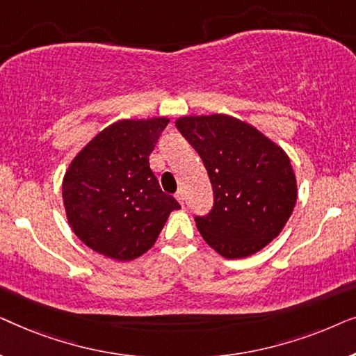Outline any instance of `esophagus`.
Instances as JSON below:
<instances>
[{
  "mask_svg": "<svg viewBox=\"0 0 356 356\" xmlns=\"http://www.w3.org/2000/svg\"><path fill=\"white\" fill-rule=\"evenodd\" d=\"M175 197H177V201L181 204V206H184V194L181 191H178L177 194H175Z\"/></svg>",
  "mask_w": 356,
  "mask_h": 356,
  "instance_id": "obj_1",
  "label": "esophagus"
}]
</instances>
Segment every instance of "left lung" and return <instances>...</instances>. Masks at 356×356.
Instances as JSON below:
<instances>
[{
    "label": "left lung",
    "mask_w": 356,
    "mask_h": 356,
    "mask_svg": "<svg viewBox=\"0 0 356 356\" xmlns=\"http://www.w3.org/2000/svg\"><path fill=\"white\" fill-rule=\"evenodd\" d=\"M177 128L202 159L213 191L196 216L209 246L227 259L251 256L282 232L296 202L290 159L251 124L228 115L183 116Z\"/></svg>",
    "instance_id": "obj_1"
}]
</instances>
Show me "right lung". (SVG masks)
Wrapping results in <instances>:
<instances>
[{
    "label": "right lung",
    "instance_id": "right-lung-1",
    "mask_svg": "<svg viewBox=\"0 0 356 356\" xmlns=\"http://www.w3.org/2000/svg\"><path fill=\"white\" fill-rule=\"evenodd\" d=\"M167 124V118L116 121L71 162L63 202L72 232L90 250L133 261L154 246L170 212L181 207L160 189L149 165Z\"/></svg>",
    "mask_w": 356,
    "mask_h": 356
}]
</instances>
